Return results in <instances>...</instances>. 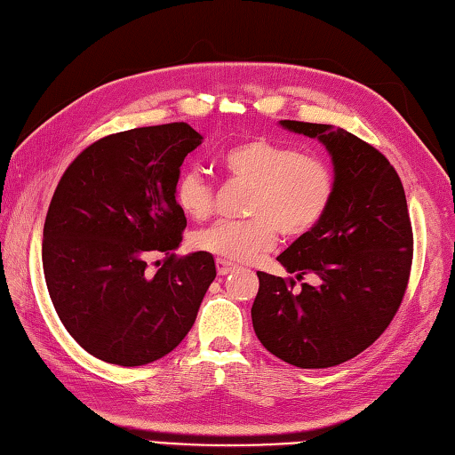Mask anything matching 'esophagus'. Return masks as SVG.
<instances>
[{
	"mask_svg": "<svg viewBox=\"0 0 455 455\" xmlns=\"http://www.w3.org/2000/svg\"><path fill=\"white\" fill-rule=\"evenodd\" d=\"M216 267H218V275H220V276H226V275H229L231 271H235V265L224 261V259H218Z\"/></svg>",
	"mask_w": 455,
	"mask_h": 455,
	"instance_id": "1",
	"label": "esophagus"
}]
</instances>
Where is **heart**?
<instances>
[{
  "label": "heart",
  "instance_id": "obj_1",
  "mask_svg": "<svg viewBox=\"0 0 455 455\" xmlns=\"http://www.w3.org/2000/svg\"><path fill=\"white\" fill-rule=\"evenodd\" d=\"M220 164L229 179L251 184L245 221H218L200 229L192 245L224 261L249 263L273 249L279 237H302L330 210L336 192L331 166L316 155L299 153L271 139H247L228 147ZM174 202L190 220H206L214 208V188L196 171L174 182Z\"/></svg>",
  "mask_w": 455,
  "mask_h": 455
}]
</instances>
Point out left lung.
<instances>
[{"label": "left lung", "instance_id": "1", "mask_svg": "<svg viewBox=\"0 0 455 455\" xmlns=\"http://www.w3.org/2000/svg\"><path fill=\"white\" fill-rule=\"evenodd\" d=\"M331 156L336 192L310 234L276 257L286 273L320 284L257 271L251 318L261 344L300 369H323L359 355L381 336L403 302L412 263V228L396 171L375 147L341 127L283 119Z\"/></svg>", "mask_w": 455, "mask_h": 455}]
</instances>
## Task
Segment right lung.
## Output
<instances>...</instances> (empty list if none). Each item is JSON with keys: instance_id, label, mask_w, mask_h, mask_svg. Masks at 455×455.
Instances as JSON below:
<instances>
[{"instance_id": "obj_1", "label": "right lung", "mask_w": 455, "mask_h": 455, "mask_svg": "<svg viewBox=\"0 0 455 455\" xmlns=\"http://www.w3.org/2000/svg\"><path fill=\"white\" fill-rule=\"evenodd\" d=\"M202 139L188 124L108 135L54 190L43 231L46 289L70 336L106 363L137 367L171 354L216 279L210 253H172L187 228L174 182ZM155 251L167 261L153 274L146 257Z\"/></svg>"}]
</instances>
